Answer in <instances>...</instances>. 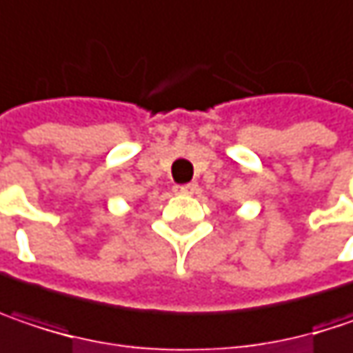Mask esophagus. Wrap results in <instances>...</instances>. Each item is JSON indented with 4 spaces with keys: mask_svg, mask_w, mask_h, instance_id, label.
Wrapping results in <instances>:
<instances>
[{
    "mask_svg": "<svg viewBox=\"0 0 353 353\" xmlns=\"http://www.w3.org/2000/svg\"><path fill=\"white\" fill-rule=\"evenodd\" d=\"M198 190V183H183V185H176L174 192L176 194H194Z\"/></svg>",
    "mask_w": 353,
    "mask_h": 353,
    "instance_id": "obj_1",
    "label": "esophagus"
}]
</instances>
